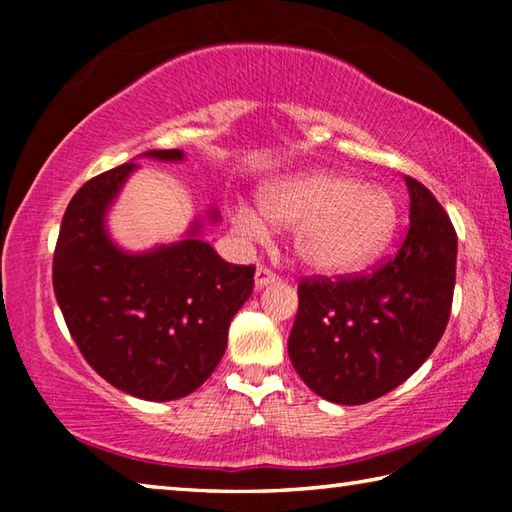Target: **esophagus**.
I'll list each match as a JSON object with an SVG mask.
<instances>
[{
	"instance_id": "esophagus-1",
	"label": "esophagus",
	"mask_w": 512,
	"mask_h": 512,
	"mask_svg": "<svg viewBox=\"0 0 512 512\" xmlns=\"http://www.w3.org/2000/svg\"><path fill=\"white\" fill-rule=\"evenodd\" d=\"M273 282H277V275L271 271V268L259 266L255 273V287L262 289V287H266V284H273Z\"/></svg>"
}]
</instances>
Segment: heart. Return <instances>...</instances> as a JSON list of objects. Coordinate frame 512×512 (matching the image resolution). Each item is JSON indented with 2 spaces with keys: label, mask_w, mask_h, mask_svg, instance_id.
Instances as JSON below:
<instances>
[{
  "label": "heart",
  "mask_w": 512,
  "mask_h": 512,
  "mask_svg": "<svg viewBox=\"0 0 512 512\" xmlns=\"http://www.w3.org/2000/svg\"><path fill=\"white\" fill-rule=\"evenodd\" d=\"M259 205L264 214L248 205L235 207L237 228L259 239L268 232V221L296 225V255L323 273H350L370 264L393 239L400 221V207L386 187L323 169L266 185Z\"/></svg>",
  "instance_id": "obj_1"
}]
</instances>
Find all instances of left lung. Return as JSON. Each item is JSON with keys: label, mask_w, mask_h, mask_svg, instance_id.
Wrapping results in <instances>:
<instances>
[{"label": "left lung", "mask_w": 512, "mask_h": 512, "mask_svg": "<svg viewBox=\"0 0 512 512\" xmlns=\"http://www.w3.org/2000/svg\"><path fill=\"white\" fill-rule=\"evenodd\" d=\"M409 230L368 275H316L298 284L289 357L316 395L366 404L418 370L443 336L456 282V230L427 187L406 176Z\"/></svg>", "instance_id": "1"}]
</instances>
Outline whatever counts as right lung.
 Here are the masks:
<instances>
[{"instance_id": "right-lung-1", "label": "right lung", "mask_w": 512, "mask_h": 512, "mask_svg": "<svg viewBox=\"0 0 512 512\" xmlns=\"http://www.w3.org/2000/svg\"><path fill=\"white\" fill-rule=\"evenodd\" d=\"M183 160V151H149ZM133 162L90 178L69 201L54 250V293L83 359L119 391L151 402L194 393L212 375L255 266L230 264L189 237L151 253L119 250L103 228ZM212 219L216 214L212 212Z\"/></svg>"}]
</instances>
